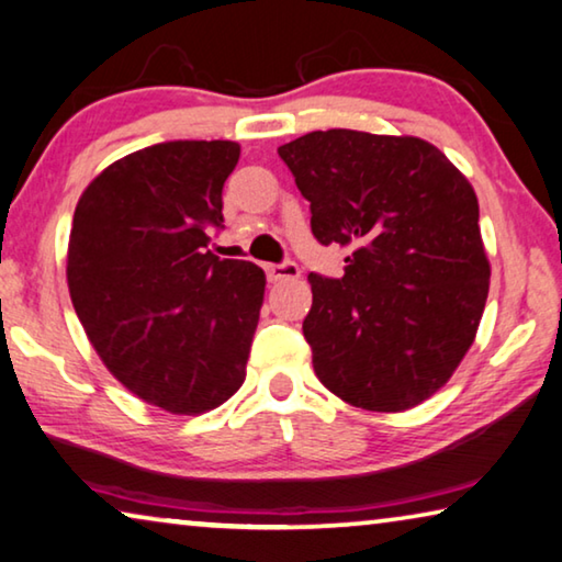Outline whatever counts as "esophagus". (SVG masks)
Returning <instances> with one entry per match:
<instances>
[{"instance_id": "1", "label": "esophagus", "mask_w": 562, "mask_h": 562, "mask_svg": "<svg viewBox=\"0 0 562 562\" xmlns=\"http://www.w3.org/2000/svg\"><path fill=\"white\" fill-rule=\"evenodd\" d=\"M267 278L270 282H282V280H297L300 267L295 262H282V265H267Z\"/></svg>"}]
</instances>
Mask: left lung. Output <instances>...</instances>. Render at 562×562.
Segmentation results:
<instances>
[{
	"label": "left lung",
	"instance_id": "obj_1",
	"mask_svg": "<svg viewBox=\"0 0 562 562\" xmlns=\"http://www.w3.org/2000/svg\"><path fill=\"white\" fill-rule=\"evenodd\" d=\"M342 278L310 272L315 375L350 406L406 412L451 379L480 328L490 262L472 183L414 136L330 128L278 148Z\"/></svg>",
	"mask_w": 562,
	"mask_h": 562
}]
</instances>
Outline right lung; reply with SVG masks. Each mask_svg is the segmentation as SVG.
<instances>
[{
    "label": "right lung",
    "instance_id": "add662e5",
    "mask_svg": "<svg viewBox=\"0 0 562 562\" xmlns=\"http://www.w3.org/2000/svg\"><path fill=\"white\" fill-rule=\"evenodd\" d=\"M234 140H166L98 173L75 206L67 288L88 340L125 389L201 414L245 383L265 272L220 259Z\"/></svg>",
    "mask_w": 562,
    "mask_h": 562
}]
</instances>
